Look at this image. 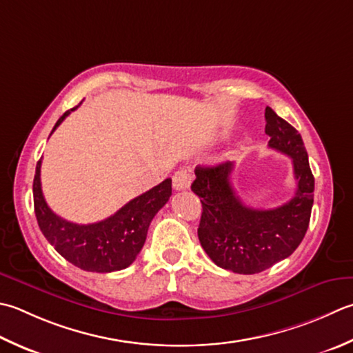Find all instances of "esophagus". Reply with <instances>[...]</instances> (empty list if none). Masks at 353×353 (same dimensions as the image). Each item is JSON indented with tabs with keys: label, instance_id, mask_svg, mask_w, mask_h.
Instances as JSON below:
<instances>
[{
	"label": "esophagus",
	"instance_id": "1",
	"mask_svg": "<svg viewBox=\"0 0 353 353\" xmlns=\"http://www.w3.org/2000/svg\"><path fill=\"white\" fill-rule=\"evenodd\" d=\"M191 179H192L191 170H188V168L177 170L174 174H172V186H174V190H177V191L188 190L191 185Z\"/></svg>",
	"mask_w": 353,
	"mask_h": 353
}]
</instances>
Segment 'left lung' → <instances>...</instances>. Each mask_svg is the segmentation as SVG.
Here are the masks:
<instances>
[{
	"mask_svg": "<svg viewBox=\"0 0 353 353\" xmlns=\"http://www.w3.org/2000/svg\"><path fill=\"white\" fill-rule=\"evenodd\" d=\"M269 148L292 159L296 190L279 208L246 206L230 182L234 162L197 167L191 190L202 202L197 236L217 266L237 274H259L291 255L307 231L315 181L299 131L274 112L265 110Z\"/></svg>",
	"mask_w": 353,
	"mask_h": 353,
	"instance_id": "obj_1",
	"label": "left lung"
}]
</instances>
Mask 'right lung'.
<instances>
[{
    "instance_id": "obj_1",
    "label": "right lung",
    "mask_w": 353,
    "mask_h": 353,
    "mask_svg": "<svg viewBox=\"0 0 353 353\" xmlns=\"http://www.w3.org/2000/svg\"><path fill=\"white\" fill-rule=\"evenodd\" d=\"M74 108L59 117L52 133ZM170 196L171 179H165L154 188L130 200L108 219L79 225L57 216L48 208L41 190V161L33 179L34 214L41 232L67 261L88 272L121 271L133 263L147 239L151 220Z\"/></svg>"
}]
</instances>
